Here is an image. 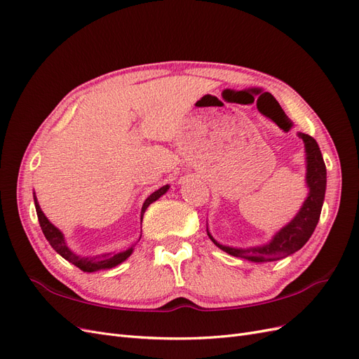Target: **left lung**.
I'll use <instances>...</instances> for the list:
<instances>
[{"label":"left lung","mask_w":359,"mask_h":359,"mask_svg":"<svg viewBox=\"0 0 359 359\" xmlns=\"http://www.w3.org/2000/svg\"><path fill=\"white\" fill-rule=\"evenodd\" d=\"M298 136L304 142V153H306V186L309 189L307 198L302 202L299 211L287 224H285L280 231L271 236L268 243L252 247H233L220 244L211 235L208 229V222H206V233H208L210 240L223 252L255 264L274 262V260L285 259L298 252L310 240L320 219L325 190H327V168H325L323 157L316 140L301 132H298Z\"/></svg>","instance_id":"1"}]
</instances>
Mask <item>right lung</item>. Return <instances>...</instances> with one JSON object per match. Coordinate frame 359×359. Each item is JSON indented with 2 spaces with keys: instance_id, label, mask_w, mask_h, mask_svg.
Masks as SVG:
<instances>
[{
  "instance_id": "1",
  "label": "right lung",
  "mask_w": 359,
  "mask_h": 359,
  "mask_svg": "<svg viewBox=\"0 0 359 359\" xmlns=\"http://www.w3.org/2000/svg\"><path fill=\"white\" fill-rule=\"evenodd\" d=\"M169 184L166 186L160 187L158 190H156L154 193H151L149 196L145 199L144 205H142V211H140V224H142V219H144V212L147 211L148 206L156 202L157 199H160L163 194H165L169 190ZM34 205H36V211H37V217H39V223L43 233H45L46 240L49 241V244L52 245V248L55 250L58 255H61L64 259L69 260L70 264H73L74 266H78L79 269H82L83 273H93V271H100V269H111L115 268L116 265L123 264L124 260H127L130 257V255L133 253L135 245H132L127 250H123V252H119L116 255H111V253H102L99 256H83V255H78L74 253L73 250L67 245L66 240H64V233L58 229L57 226H53L49 220L48 217L43 214L39 201L36 198V193H34ZM142 236V235H140ZM140 240V238H139Z\"/></svg>"
}]
</instances>
